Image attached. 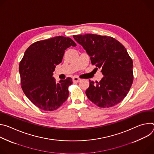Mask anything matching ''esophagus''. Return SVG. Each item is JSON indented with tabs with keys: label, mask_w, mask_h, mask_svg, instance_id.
<instances>
[{
	"label": "esophagus",
	"mask_w": 154,
	"mask_h": 154,
	"mask_svg": "<svg viewBox=\"0 0 154 154\" xmlns=\"http://www.w3.org/2000/svg\"><path fill=\"white\" fill-rule=\"evenodd\" d=\"M72 80H73L74 82H79L81 81V79H79V78H78V77H74L73 79H72Z\"/></svg>",
	"instance_id": "34e87169"
}]
</instances>
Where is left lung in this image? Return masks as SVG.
Returning a JSON list of instances; mask_svg holds the SVG:
<instances>
[{
	"label": "left lung",
	"mask_w": 154,
	"mask_h": 154,
	"mask_svg": "<svg viewBox=\"0 0 154 154\" xmlns=\"http://www.w3.org/2000/svg\"><path fill=\"white\" fill-rule=\"evenodd\" d=\"M90 57L92 64L104 75L94 84L90 80L86 95L99 107L108 108L121 102L134 80L133 61L125 47L114 38L94 34L74 35Z\"/></svg>",
	"instance_id": "8db88e82"
}]
</instances>
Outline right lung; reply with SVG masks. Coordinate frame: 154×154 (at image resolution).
I'll return each instance as SVG.
<instances>
[{
  "mask_svg": "<svg viewBox=\"0 0 154 154\" xmlns=\"http://www.w3.org/2000/svg\"><path fill=\"white\" fill-rule=\"evenodd\" d=\"M70 38L55 36L36 41L26 51L20 61V85L25 95L38 108L45 111L58 109L69 96L71 78L57 83L52 76L64 51L76 46Z\"/></svg>",
  "mask_w": 154,
  "mask_h": 154,
  "instance_id": "obj_1",
  "label": "right lung"
}]
</instances>
